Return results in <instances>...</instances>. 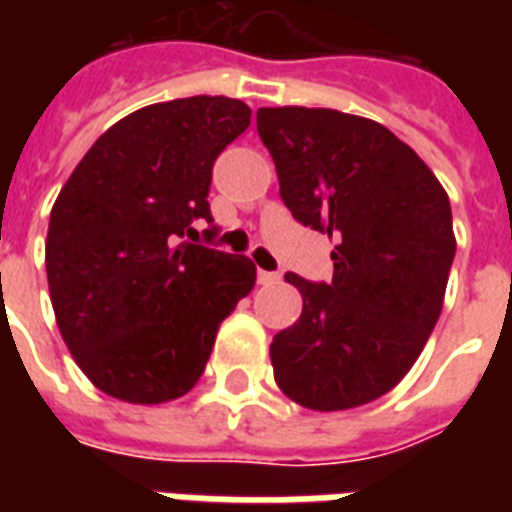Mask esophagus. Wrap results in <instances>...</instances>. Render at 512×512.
Wrapping results in <instances>:
<instances>
[{"label": "esophagus", "mask_w": 512, "mask_h": 512, "mask_svg": "<svg viewBox=\"0 0 512 512\" xmlns=\"http://www.w3.org/2000/svg\"><path fill=\"white\" fill-rule=\"evenodd\" d=\"M279 273H271V271H257V284H263V287H268V284H279Z\"/></svg>", "instance_id": "esophagus-1"}]
</instances>
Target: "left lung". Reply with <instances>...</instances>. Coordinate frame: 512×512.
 <instances>
[{
	"label": "left lung",
	"mask_w": 512,
	"mask_h": 512,
	"mask_svg": "<svg viewBox=\"0 0 512 512\" xmlns=\"http://www.w3.org/2000/svg\"><path fill=\"white\" fill-rule=\"evenodd\" d=\"M279 191L297 223L335 241V273L300 289V319L273 337L276 385L340 412L385 396L420 358L452 271V207L430 167L388 127L332 108H260Z\"/></svg>",
	"instance_id": "1"
}]
</instances>
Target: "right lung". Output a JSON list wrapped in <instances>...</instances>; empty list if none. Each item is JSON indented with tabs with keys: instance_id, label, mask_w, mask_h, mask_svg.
I'll return each mask as SVG.
<instances>
[{
	"instance_id": "right-lung-1",
	"label": "right lung",
	"mask_w": 512,
	"mask_h": 512,
	"mask_svg": "<svg viewBox=\"0 0 512 512\" xmlns=\"http://www.w3.org/2000/svg\"><path fill=\"white\" fill-rule=\"evenodd\" d=\"M249 116L247 103L223 95L138 108L60 188L44 244L52 311L79 369L108 396H185L220 321L255 287L249 257L183 241L199 236L193 220L212 223V164Z\"/></svg>"
}]
</instances>
